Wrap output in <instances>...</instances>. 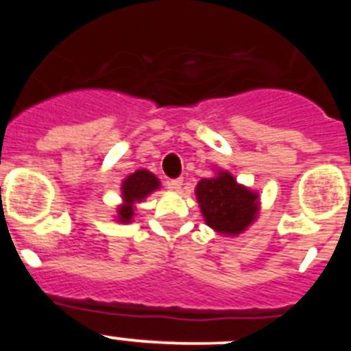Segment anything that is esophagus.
Here are the masks:
<instances>
[{
	"label": "esophagus",
	"mask_w": 351,
	"mask_h": 351,
	"mask_svg": "<svg viewBox=\"0 0 351 351\" xmlns=\"http://www.w3.org/2000/svg\"><path fill=\"white\" fill-rule=\"evenodd\" d=\"M169 188L173 191H181L182 188V179H172V181L169 182Z\"/></svg>",
	"instance_id": "esophagus-1"
}]
</instances>
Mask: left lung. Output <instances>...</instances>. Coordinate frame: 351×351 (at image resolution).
Returning a JSON list of instances; mask_svg holds the SVG:
<instances>
[{
    "label": "left lung",
    "instance_id": "8db88e82",
    "mask_svg": "<svg viewBox=\"0 0 351 351\" xmlns=\"http://www.w3.org/2000/svg\"><path fill=\"white\" fill-rule=\"evenodd\" d=\"M204 221L225 237L246 232L260 214V193L241 184L228 170L216 169L195 188Z\"/></svg>",
    "mask_w": 351,
    "mask_h": 351
}]
</instances>
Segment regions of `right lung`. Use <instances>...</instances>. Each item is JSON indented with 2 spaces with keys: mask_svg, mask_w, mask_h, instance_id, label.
Wrapping results in <instances>:
<instances>
[{
  "mask_svg": "<svg viewBox=\"0 0 351 351\" xmlns=\"http://www.w3.org/2000/svg\"><path fill=\"white\" fill-rule=\"evenodd\" d=\"M160 179L149 170L138 169L130 173L128 178L121 182V204L117 206L114 219L123 225L132 223L138 204L144 202L151 193L160 190Z\"/></svg>",
  "mask_w": 351,
  "mask_h": 351,
  "instance_id": "right-lung-1",
  "label": "right lung"
}]
</instances>
